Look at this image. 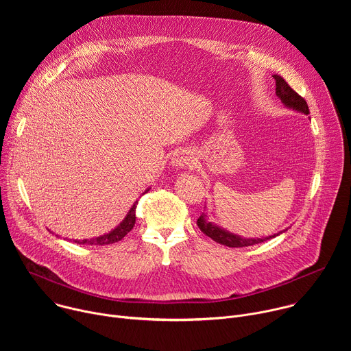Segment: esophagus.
I'll return each instance as SVG.
<instances>
[{
	"instance_id": "esophagus-1",
	"label": "esophagus",
	"mask_w": 351,
	"mask_h": 351,
	"mask_svg": "<svg viewBox=\"0 0 351 351\" xmlns=\"http://www.w3.org/2000/svg\"><path fill=\"white\" fill-rule=\"evenodd\" d=\"M171 164L176 168H186V167H190L193 164V160L186 152H179V153L173 154V157L171 160Z\"/></svg>"
}]
</instances>
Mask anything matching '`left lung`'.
I'll return each mask as SVG.
<instances>
[{
	"label": "left lung",
	"mask_w": 351,
	"mask_h": 351,
	"mask_svg": "<svg viewBox=\"0 0 351 351\" xmlns=\"http://www.w3.org/2000/svg\"><path fill=\"white\" fill-rule=\"evenodd\" d=\"M276 82V95L282 99V103L289 107V108H293L295 111H300L303 112L306 115L310 114V110H308V106L306 103V99L300 95L298 93H295L289 84L287 82L280 76V75H274L272 76ZM197 225L199 228V230H202L203 233H206L208 237H211L213 240H215L217 243L219 244H223V245H228V247H247V245H254V244H258V243H263L265 240H269L278 234H274V236H269V237H263V239H243L240 236H236L233 233H229L218 226H215L214 223L208 222L206 219V215L202 214L198 217L197 219Z\"/></svg>",
	"instance_id": "1"
}]
</instances>
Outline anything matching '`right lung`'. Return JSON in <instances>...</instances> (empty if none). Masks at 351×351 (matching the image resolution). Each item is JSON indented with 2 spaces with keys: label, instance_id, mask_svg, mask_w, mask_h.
<instances>
[{
  "label": "right lung",
  "instance_id": "obj_1",
  "mask_svg": "<svg viewBox=\"0 0 351 351\" xmlns=\"http://www.w3.org/2000/svg\"><path fill=\"white\" fill-rule=\"evenodd\" d=\"M148 191V190H145ZM144 191V193H145ZM136 206H137V202L133 204V207L130 208V211L128 213L126 218L122 221V223L115 228L112 232L104 234V236H98V237H94V239H84V240H73L75 243L77 244H90V245H104V244H112V243H117L119 240H122L134 226V222H136Z\"/></svg>",
  "mask_w": 351,
  "mask_h": 351
}]
</instances>
